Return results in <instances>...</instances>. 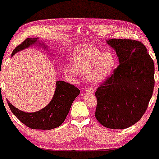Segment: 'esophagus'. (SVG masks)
Returning a JSON list of instances; mask_svg holds the SVG:
<instances>
[{"instance_id": "34e87169", "label": "esophagus", "mask_w": 159, "mask_h": 159, "mask_svg": "<svg viewBox=\"0 0 159 159\" xmlns=\"http://www.w3.org/2000/svg\"><path fill=\"white\" fill-rule=\"evenodd\" d=\"M85 89H86L85 90L86 93H90V94H93V93H94V90H93V88H91V87H87Z\"/></svg>"}]
</instances>
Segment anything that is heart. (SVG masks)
I'll use <instances>...</instances> for the list:
<instances>
[{"mask_svg": "<svg viewBox=\"0 0 159 159\" xmlns=\"http://www.w3.org/2000/svg\"><path fill=\"white\" fill-rule=\"evenodd\" d=\"M71 66L64 67L68 77H87L93 83H100L111 75L116 66V57L111 51H101L94 47L84 48L76 53L70 61Z\"/></svg>", "mask_w": 159, "mask_h": 159, "instance_id": "b5f03b06", "label": "heart"}]
</instances>
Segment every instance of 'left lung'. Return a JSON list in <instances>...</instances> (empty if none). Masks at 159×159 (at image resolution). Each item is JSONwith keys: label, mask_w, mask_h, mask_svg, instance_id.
I'll return each instance as SVG.
<instances>
[{"label": "left lung", "mask_w": 159, "mask_h": 159, "mask_svg": "<svg viewBox=\"0 0 159 159\" xmlns=\"http://www.w3.org/2000/svg\"><path fill=\"white\" fill-rule=\"evenodd\" d=\"M119 58L114 73L95 92V118L109 129L131 127L142 118L153 95L154 63L141 42L110 39Z\"/></svg>", "instance_id": "1"}]
</instances>
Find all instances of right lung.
Instances as JSON below:
<instances>
[{"instance_id": "add662e5", "label": "right lung", "mask_w": 159, "mask_h": 159, "mask_svg": "<svg viewBox=\"0 0 159 159\" xmlns=\"http://www.w3.org/2000/svg\"><path fill=\"white\" fill-rule=\"evenodd\" d=\"M38 38H27L12 52H17L38 43ZM53 97L48 105L38 111L27 113L14 107L8 102L11 111L24 125L34 129H52L62 125L69 114L74 100L80 94V90L64 81H57Z\"/></svg>"}]
</instances>
